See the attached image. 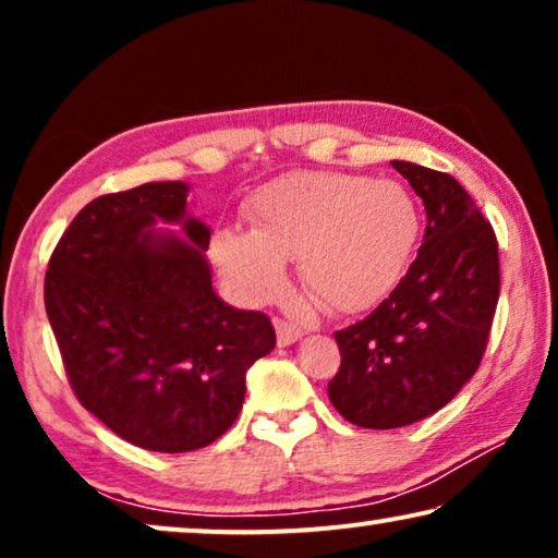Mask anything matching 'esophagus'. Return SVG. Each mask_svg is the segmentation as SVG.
Masks as SVG:
<instances>
[{
    "label": "esophagus",
    "instance_id": "1",
    "mask_svg": "<svg viewBox=\"0 0 558 558\" xmlns=\"http://www.w3.org/2000/svg\"><path fill=\"white\" fill-rule=\"evenodd\" d=\"M304 335V330L300 325H294V323H287V319H277V342L281 348H287V345H294L296 340H300Z\"/></svg>",
    "mask_w": 558,
    "mask_h": 558
}]
</instances>
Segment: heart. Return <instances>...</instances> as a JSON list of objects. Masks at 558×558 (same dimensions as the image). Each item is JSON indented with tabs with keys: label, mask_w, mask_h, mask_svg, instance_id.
I'll list each match as a JSON object with an SVG mask.
<instances>
[{
	"label": "heart",
	"mask_w": 558,
	"mask_h": 558,
	"mask_svg": "<svg viewBox=\"0 0 558 558\" xmlns=\"http://www.w3.org/2000/svg\"><path fill=\"white\" fill-rule=\"evenodd\" d=\"M251 231L213 233V264L235 300L264 304L287 287L294 262L319 307L361 312L378 304L407 271L422 216L393 180L340 172H296L256 190Z\"/></svg>",
	"instance_id": "b5f03b06"
}]
</instances>
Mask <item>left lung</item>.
<instances>
[{
  "label": "left lung",
  "mask_w": 558,
  "mask_h": 558,
  "mask_svg": "<svg viewBox=\"0 0 558 558\" xmlns=\"http://www.w3.org/2000/svg\"><path fill=\"white\" fill-rule=\"evenodd\" d=\"M424 201L416 262L391 296L335 332L332 407L363 429H399L447 407L475 376L500 296L498 241L452 174L391 162Z\"/></svg>",
  "instance_id": "1"
}]
</instances>
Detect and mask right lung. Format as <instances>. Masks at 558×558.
Here are the masks:
<instances>
[{
	"label": "right lung",
	"instance_id": "add662e5",
	"mask_svg": "<svg viewBox=\"0 0 558 558\" xmlns=\"http://www.w3.org/2000/svg\"><path fill=\"white\" fill-rule=\"evenodd\" d=\"M185 182L90 201L52 251L45 310L75 396L121 439L193 452L231 429L246 371L277 345L264 312L213 289L210 228ZM157 222L181 226V235Z\"/></svg>",
	"mask_w": 558,
	"mask_h": 558
}]
</instances>
